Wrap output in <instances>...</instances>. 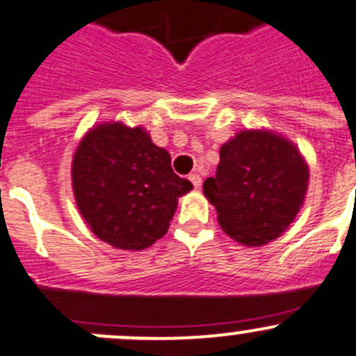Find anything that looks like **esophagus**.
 I'll list each match as a JSON object with an SVG mask.
<instances>
[{
    "instance_id": "34e87169",
    "label": "esophagus",
    "mask_w": 356,
    "mask_h": 356,
    "mask_svg": "<svg viewBox=\"0 0 356 356\" xmlns=\"http://www.w3.org/2000/svg\"><path fill=\"white\" fill-rule=\"evenodd\" d=\"M189 181L193 182V186H195V188H200V186H202V177H200L198 174L189 175Z\"/></svg>"
}]
</instances>
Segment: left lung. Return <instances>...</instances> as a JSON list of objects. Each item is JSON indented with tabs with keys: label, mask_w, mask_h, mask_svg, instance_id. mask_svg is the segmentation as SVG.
Returning <instances> with one entry per match:
<instances>
[{
	"label": "left lung",
	"mask_w": 356,
	"mask_h": 356,
	"mask_svg": "<svg viewBox=\"0 0 356 356\" xmlns=\"http://www.w3.org/2000/svg\"><path fill=\"white\" fill-rule=\"evenodd\" d=\"M203 195L227 236L245 247L277 240L305 205L309 167L299 147L268 129L241 130L220 146Z\"/></svg>",
	"instance_id": "1"
}]
</instances>
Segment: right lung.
Instances as JSON below:
<instances>
[{
  "label": "right lung",
  "instance_id": "add662e5",
  "mask_svg": "<svg viewBox=\"0 0 356 356\" xmlns=\"http://www.w3.org/2000/svg\"><path fill=\"white\" fill-rule=\"evenodd\" d=\"M71 181L86 226L122 250H144L165 236L179 196L193 189L144 127L122 122L86 130L72 154Z\"/></svg>",
  "mask_w": 356,
  "mask_h": 356
}]
</instances>
